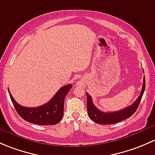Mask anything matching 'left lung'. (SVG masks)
Listing matches in <instances>:
<instances>
[{
    "label": "left lung",
    "mask_w": 155,
    "mask_h": 155,
    "mask_svg": "<svg viewBox=\"0 0 155 155\" xmlns=\"http://www.w3.org/2000/svg\"><path fill=\"white\" fill-rule=\"evenodd\" d=\"M145 87H146V79H145L144 76L141 93L140 94V95H139V97L137 98L134 103L132 104L129 107H127L121 110L110 113L102 112L100 110H98L94 105L92 97L87 92V113H88L89 118L95 122L101 124V125H111V124L117 123V122H121L124 119H127L136 112L139 104L140 103V101L142 99L143 93H144Z\"/></svg>",
    "instance_id": "8db88e82"
}]
</instances>
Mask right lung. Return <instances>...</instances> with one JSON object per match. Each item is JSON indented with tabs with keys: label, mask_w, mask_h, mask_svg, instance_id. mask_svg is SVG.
<instances>
[{
	"label": "right lung",
	"mask_w": 155,
	"mask_h": 155,
	"mask_svg": "<svg viewBox=\"0 0 155 155\" xmlns=\"http://www.w3.org/2000/svg\"><path fill=\"white\" fill-rule=\"evenodd\" d=\"M72 87L71 84L63 86L48 103L37 107H26L18 104L11 93V101L19 116L25 121L41 125H53L58 123L63 116L64 100Z\"/></svg>",
	"instance_id": "right-lung-1"
}]
</instances>
